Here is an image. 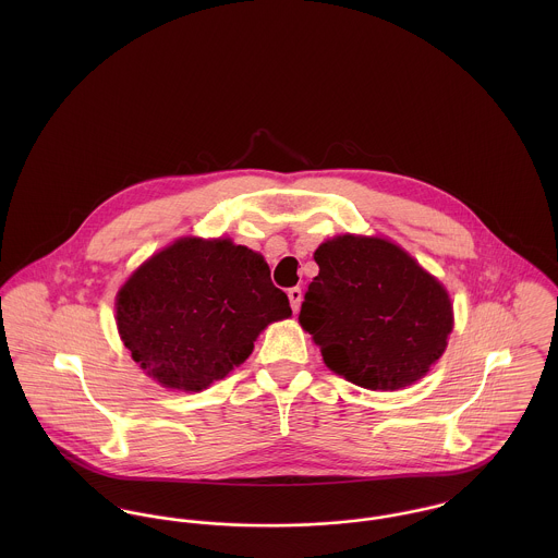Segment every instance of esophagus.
Returning a JSON list of instances; mask_svg holds the SVG:
<instances>
[{"mask_svg": "<svg viewBox=\"0 0 558 558\" xmlns=\"http://www.w3.org/2000/svg\"><path fill=\"white\" fill-rule=\"evenodd\" d=\"M288 299H290V305L294 312H299L301 303H303V290L301 288H290L288 290Z\"/></svg>", "mask_w": 558, "mask_h": 558, "instance_id": "esophagus-1", "label": "esophagus"}]
</instances>
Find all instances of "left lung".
Returning <instances> with one entry per match:
<instances>
[{
  "mask_svg": "<svg viewBox=\"0 0 558 558\" xmlns=\"http://www.w3.org/2000/svg\"><path fill=\"white\" fill-rule=\"evenodd\" d=\"M299 322L328 369L372 391L421 380L453 330L445 286L396 242L343 234L322 242Z\"/></svg>",
  "mask_w": 558,
  "mask_h": 558,
  "instance_id": "8db88e82",
  "label": "left lung"
}]
</instances>
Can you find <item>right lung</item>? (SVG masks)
Listing matches in <instances>:
<instances>
[{
	"mask_svg": "<svg viewBox=\"0 0 558 558\" xmlns=\"http://www.w3.org/2000/svg\"><path fill=\"white\" fill-rule=\"evenodd\" d=\"M292 316L264 257L230 239H180L144 262L116 299L133 361L159 385L202 391L253 352L257 335Z\"/></svg>",
	"mask_w": 558,
	"mask_h": 558,
	"instance_id": "1",
	"label": "right lung"
}]
</instances>
